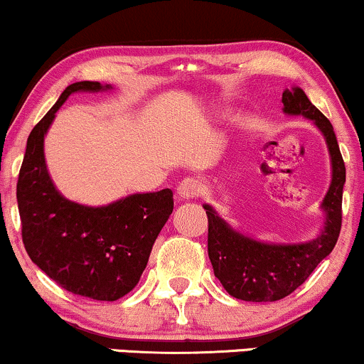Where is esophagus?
<instances>
[{
	"label": "esophagus",
	"mask_w": 364,
	"mask_h": 364,
	"mask_svg": "<svg viewBox=\"0 0 364 364\" xmlns=\"http://www.w3.org/2000/svg\"><path fill=\"white\" fill-rule=\"evenodd\" d=\"M200 192H203V183L196 177H186L177 187V194L182 199H194L198 198Z\"/></svg>",
	"instance_id": "obj_1"
}]
</instances>
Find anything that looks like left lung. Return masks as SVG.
<instances>
[{
  "instance_id": "obj_1",
  "label": "left lung",
  "mask_w": 364,
  "mask_h": 364,
  "mask_svg": "<svg viewBox=\"0 0 364 364\" xmlns=\"http://www.w3.org/2000/svg\"><path fill=\"white\" fill-rule=\"evenodd\" d=\"M283 104L286 114L305 115L326 136L332 158V183L322 203L327 213L326 228L318 238L309 243L269 245L233 232L206 204L208 255L213 271L228 294L243 301H277L291 294L331 254L343 225L346 165L334 127L301 88L286 90Z\"/></svg>"
}]
</instances>
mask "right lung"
I'll return each mask as SVG.
<instances>
[{"label":"right lung","mask_w":364,"mask_h":364,"mask_svg":"<svg viewBox=\"0 0 364 364\" xmlns=\"http://www.w3.org/2000/svg\"><path fill=\"white\" fill-rule=\"evenodd\" d=\"M102 88L98 81L70 85L36 124L20 166L16 200L21 240L32 262L66 291L115 301L138 284L153 243L173 211V192L134 194L110 206L87 208L55 191L44 160L47 127L71 93Z\"/></svg>","instance_id":"obj_1"}]
</instances>
